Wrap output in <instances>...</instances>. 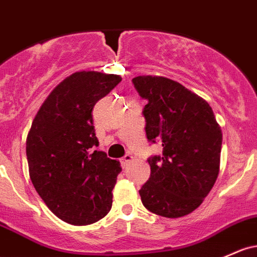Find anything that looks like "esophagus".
<instances>
[{"instance_id":"obj_1","label":"esophagus","mask_w":257,"mask_h":257,"mask_svg":"<svg viewBox=\"0 0 257 257\" xmlns=\"http://www.w3.org/2000/svg\"><path fill=\"white\" fill-rule=\"evenodd\" d=\"M132 160H133V156H132V155H124L122 159H120V165H122V167H126V165H128Z\"/></svg>"}]
</instances>
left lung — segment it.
<instances>
[{"label":"left lung","instance_id":"left-lung-1","mask_svg":"<svg viewBox=\"0 0 257 257\" xmlns=\"http://www.w3.org/2000/svg\"><path fill=\"white\" fill-rule=\"evenodd\" d=\"M146 138L162 144V156L148 159L151 174L139 190L152 213L177 218L201 205L219 172L222 132L212 108L182 84L163 77H137Z\"/></svg>","mask_w":257,"mask_h":257}]
</instances>
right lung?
<instances>
[{
    "label": "right lung",
    "mask_w": 257,
    "mask_h": 257,
    "mask_svg": "<svg viewBox=\"0 0 257 257\" xmlns=\"http://www.w3.org/2000/svg\"><path fill=\"white\" fill-rule=\"evenodd\" d=\"M122 78L77 72L58 84L34 118L27 159L34 188L58 218L74 225L97 222L112 207L122 168L98 146L92 109Z\"/></svg>",
    "instance_id": "add662e5"
}]
</instances>
